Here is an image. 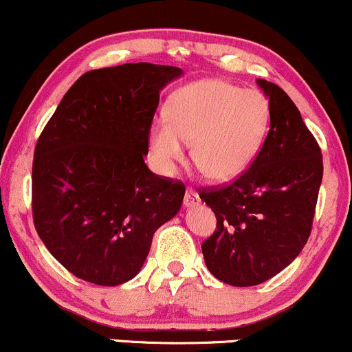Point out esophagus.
I'll return each mask as SVG.
<instances>
[{
    "instance_id": "34e87169",
    "label": "esophagus",
    "mask_w": 352,
    "mask_h": 352,
    "mask_svg": "<svg viewBox=\"0 0 352 352\" xmlns=\"http://www.w3.org/2000/svg\"><path fill=\"white\" fill-rule=\"evenodd\" d=\"M198 203H200V197H198V193L195 192L192 188H187L185 190V197H184V205L190 208V206H197Z\"/></svg>"
}]
</instances>
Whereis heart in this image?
I'll return each mask as SVG.
<instances>
[{"instance_id":"1","label":"heart","mask_w":352,"mask_h":352,"mask_svg":"<svg viewBox=\"0 0 352 352\" xmlns=\"http://www.w3.org/2000/svg\"><path fill=\"white\" fill-rule=\"evenodd\" d=\"M269 121V101L261 91L226 80H201L172 96L167 121L151 128V152L164 170H170L184 159V142L192 144V164L201 175L232 180L256 159Z\"/></svg>"}]
</instances>
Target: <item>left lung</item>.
<instances>
[{
    "label": "left lung",
    "instance_id": "1",
    "mask_svg": "<svg viewBox=\"0 0 352 352\" xmlns=\"http://www.w3.org/2000/svg\"><path fill=\"white\" fill-rule=\"evenodd\" d=\"M257 83L270 108L261 151L234 182L200 188L217 214L201 244L206 267L234 287L259 285L294 262L310 238L323 179L321 149L298 108L275 83Z\"/></svg>",
    "mask_w": 352,
    "mask_h": 352
}]
</instances>
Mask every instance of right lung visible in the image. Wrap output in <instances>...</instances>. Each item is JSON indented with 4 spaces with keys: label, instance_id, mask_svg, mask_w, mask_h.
<instances>
[{
    "label": "right lung",
    "instance_id": "obj_1",
    "mask_svg": "<svg viewBox=\"0 0 352 352\" xmlns=\"http://www.w3.org/2000/svg\"><path fill=\"white\" fill-rule=\"evenodd\" d=\"M182 70L138 62L90 70L63 95L32 160V219L75 277L131 280L152 236L179 213L185 185L155 175L144 155L159 93Z\"/></svg>",
    "mask_w": 352,
    "mask_h": 352
}]
</instances>
